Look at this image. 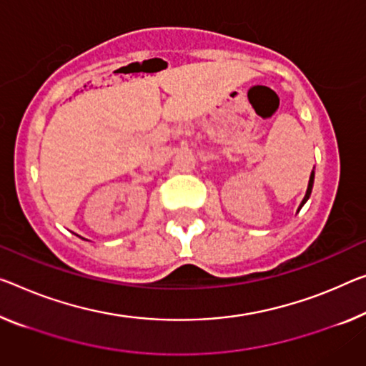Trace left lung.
<instances>
[{"instance_id": "left-lung-1", "label": "left lung", "mask_w": 366, "mask_h": 366, "mask_svg": "<svg viewBox=\"0 0 366 366\" xmlns=\"http://www.w3.org/2000/svg\"><path fill=\"white\" fill-rule=\"evenodd\" d=\"M312 184H314V172H311V177H309V184H307V191H306V194H305V199H302V202H301V206H300V209L302 207V204H305V202L309 199V196H311V191H312ZM297 209V211H300Z\"/></svg>"}]
</instances>
